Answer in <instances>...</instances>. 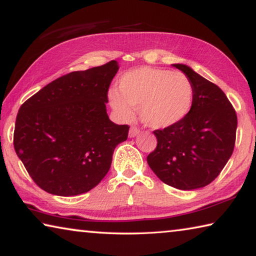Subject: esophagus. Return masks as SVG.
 Returning <instances> with one entry per match:
<instances>
[{
    "instance_id": "34e87169",
    "label": "esophagus",
    "mask_w": 256,
    "mask_h": 256,
    "mask_svg": "<svg viewBox=\"0 0 256 256\" xmlns=\"http://www.w3.org/2000/svg\"><path fill=\"white\" fill-rule=\"evenodd\" d=\"M138 133H140V130H138V128H136V126H132L131 128H130V131H128V136L130 138H134V136H136Z\"/></svg>"
}]
</instances>
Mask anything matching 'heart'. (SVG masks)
Here are the masks:
<instances>
[{
	"label": "heart",
	"mask_w": 256,
	"mask_h": 256,
	"mask_svg": "<svg viewBox=\"0 0 256 256\" xmlns=\"http://www.w3.org/2000/svg\"><path fill=\"white\" fill-rule=\"evenodd\" d=\"M193 84L182 72L142 66L120 78L118 92L108 94L110 104L120 120L130 122L134 107L146 126L167 128L180 123L192 108Z\"/></svg>",
	"instance_id": "1"
}]
</instances>
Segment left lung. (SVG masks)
Instances as JSON below:
<instances>
[{"instance_id":"8db88e82","label":"left lung","mask_w":256,"mask_h":256,"mask_svg":"<svg viewBox=\"0 0 256 256\" xmlns=\"http://www.w3.org/2000/svg\"><path fill=\"white\" fill-rule=\"evenodd\" d=\"M172 66L192 82V108L180 123L154 131L158 144L146 162L164 184L196 190L214 180L232 154L237 115L218 86L185 64Z\"/></svg>"}]
</instances>
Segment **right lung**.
<instances>
[{
    "label": "right lung",
    "mask_w": 256,
    "mask_h": 256,
    "mask_svg": "<svg viewBox=\"0 0 256 256\" xmlns=\"http://www.w3.org/2000/svg\"><path fill=\"white\" fill-rule=\"evenodd\" d=\"M116 60L76 71L45 86L21 105L14 150L42 190L73 196L100 183L128 125L112 123L106 104Z\"/></svg>",
    "instance_id": "right-lung-1"
}]
</instances>
